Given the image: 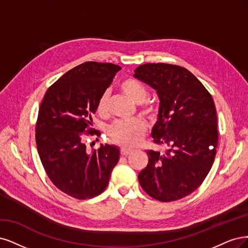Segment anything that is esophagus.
<instances>
[{
  "mask_svg": "<svg viewBox=\"0 0 248 248\" xmlns=\"http://www.w3.org/2000/svg\"><path fill=\"white\" fill-rule=\"evenodd\" d=\"M133 153V149L127 148V147H122L121 148V155H127Z\"/></svg>",
  "mask_w": 248,
  "mask_h": 248,
  "instance_id": "1",
  "label": "esophagus"
}]
</instances>
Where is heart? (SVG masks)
Segmentation results:
<instances>
[{"label":"heart","mask_w":248,"mask_h":248,"mask_svg":"<svg viewBox=\"0 0 248 248\" xmlns=\"http://www.w3.org/2000/svg\"><path fill=\"white\" fill-rule=\"evenodd\" d=\"M119 89L136 104H140V111L150 119L156 117L158 109L155 105L145 102L148 98V90L144 83L138 79L127 78L119 85ZM109 95L104 92L97 101V112L101 116L108 114ZM146 132V124L140 118H134L131 121H118L108 127V135L113 142L124 146H134L143 138Z\"/></svg>","instance_id":"heart-1"}]
</instances>
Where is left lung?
<instances>
[{"mask_svg": "<svg viewBox=\"0 0 248 248\" xmlns=\"http://www.w3.org/2000/svg\"><path fill=\"white\" fill-rule=\"evenodd\" d=\"M134 77L156 91L161 103L151 136L156 144L169 147L165 155L147 150L140 186L157 201H176L202 185L214 162L218 143L214 101L201 81L180 66L144 63Z\"/></svg>", "mask_w": 248, "mask_h": 248, "instance_id": "1", "label": "left lung"}]
</instances>
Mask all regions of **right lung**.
Returning a JSON list of instances; mask_svg holds the SVG:
<instances>
[{
    "label": "right lung",
    "mask_w": 248,
    "mask_h": 248,
    "mask_svg": "<svg viewBox=\"0 0 248 248\" xmlns=\"http://www.w3.org/2000/svg\"><path fill=\"white\" fill-rule=\"evenodd\" d=\"M122 68L86 62L63 74L47 90L36 124V143L44 170L62 193L78 200L103 193L119 159V149L101 145L87 150L86 136L100 135L92 125L97 101Z\"/></svg>",
    "instance_id": "right-lung-1"
}]
</instances>
